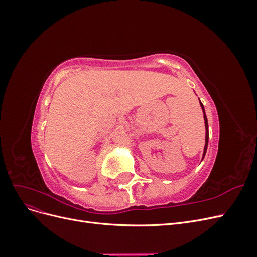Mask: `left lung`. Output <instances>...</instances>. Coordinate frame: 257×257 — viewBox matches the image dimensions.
<instances>
[{"label": "left lung", "mask_w": 257, "mask_h": 257, "mask_svg": "<svg viewBox=\"0 0 257 257\" xmlns=\"http://www.w3.org/2000/svg\"><path fill=\"white\" fill-rule=\"evenodd\" d=\"M199 104H200V107H201V110H203V113H204V120H205V128H206V137H205V147H204V153H203V158H201V161L204 160L205 155H206V152H207V148H208V141H209V126H208V120H207V115H206V112H205V108H204V105L201 104V102L199 100Z\"/></svg>", "instance_id": "8db88e82"}]
</instances>
